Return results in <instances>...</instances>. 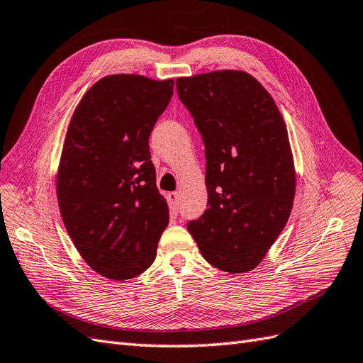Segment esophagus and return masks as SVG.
<instances>
[{
    "label": "esophagus",
    "instance_id": "obj_1",
    "mask_svg": "<svg viewBox=\"0 0 363 363\" xmlns=\"http://www.w3.org/2000/svg\"><path fill=\"white\" fill-rule=\"evenodd\" d=\"M169 201H171V205L174 206V209H177L179 208V203H180V194L179 192H169Z\"/></svg>",
    "mask_w": 363,
    "mask_h": 363
}]
</instances>
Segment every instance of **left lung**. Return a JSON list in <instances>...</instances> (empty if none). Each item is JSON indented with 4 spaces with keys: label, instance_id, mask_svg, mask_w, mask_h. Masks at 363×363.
<instances>
[{
    "label": "left lung",
    "instance_id": "left-lung-1",
    "mask_svg": "<svg viewBox=\"0 0 363 363\" xmlns=\"http://www.w3.org/2000/svg\"><path fill=\"white\" fill-rule=\"evenodd\" d=\"M177 92L206 157L208 209L188 231L212 267L248 272L293 209L296 171L284 117L269 92L243 70L179 78Z\"/></svg>",
    "mask_w": 363,
    "mask_h": 363
}]
</instances>
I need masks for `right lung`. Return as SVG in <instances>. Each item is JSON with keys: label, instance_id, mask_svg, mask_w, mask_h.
I'll return each instance as SVG.
<instances>
[{"label": "right lung", "instance_id": "obj_1", "mask_svg": "<svg viewBox=\"0 0 363 363\" xmlns=\"http://www.w3.org/2000/svg\"><path fill=\"white\" fill-rule=\"evenodd\" d=\"M172 89L174 79L108 75L84 94L69 123L57 175L61 218L84 262L112 280L151 267L169 223L149 135Z\"/></svg>", "mask_w": 363, "mask_h": 363}]
</instances>
